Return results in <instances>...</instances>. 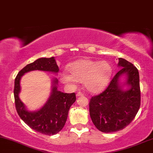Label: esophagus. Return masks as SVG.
Wrapping results in <instances>:
<instances>
[{
    "label": "esophagus",
    "instance_id": "34e87169",
    "mask_svg": "<svg viewBox=\"0 0 153 153\" xmlns=\"http://www.w3.org/2000/svg\"><path fill=\"white\" fill-rule=\"evenodd\" d=\"M76 96H77V97H82V96H84V94H83L82 92L79 91V92H77Z\"/></svg>",
    "mask_w": 153,
    "mask_h": 153
}]
</instances>
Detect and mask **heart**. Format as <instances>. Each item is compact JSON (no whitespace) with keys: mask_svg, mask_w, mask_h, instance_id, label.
<instances>
[{"mask_svg":"<svg viewBox=\"0 0 153 153\" xmlns=\"http://www.w3.org/2000/svg\"><path fill=\"white\" fill-rule=\"evenodd\" d=\"M71 75L63 73L61 80L64 84L74 86L76 82H83L88 91L96 93L103 89L110 80L112 68L106 61L97 62L91 59H82L69 66Z\"/></svg>","mask_w":153,"mask_h":153,"instance_id":"b5f03b06","label":"heart"}]
</instances>
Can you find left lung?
<instances>
[{
  "instance_id": "8db88e82",
  "label": "left lung",
  "mask_w": 153,
  "mask_h": 153,
  "mask_svg": "<svg viewBox=\"0 0 153 153\" xmlns=\"http://www.w3.org/2000/svg\"><path fill=\"white\" fill-rule=\"evenodd\" d=\"M121 69L116 74L106 88L94 96L89 101V114L92 122L103 133H114L125 128L135 118L140 106L139 72L127 60L119 58ZM127 75V84L131 88L123 91L118 84L119 77Z\"/></svg>"
}]
</instances>
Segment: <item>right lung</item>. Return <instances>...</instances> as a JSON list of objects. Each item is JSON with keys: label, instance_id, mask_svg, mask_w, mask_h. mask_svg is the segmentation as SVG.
Returning a JSON list of instances; mask_svg holds the SVG:
<instances>
[{"label": "right lung", "instance_id": "right-lung-1", "mask_svg": "<svg viewBox=\"0 0 153 153\" xmlns=\"http://www.w3.org/2000/svg\"><path fill=\"white\" fill-rule=\"evenodd\" d=\"M33 70L52 71L56 73L59 67L54 57L39 58L33 63L26 65L19 71L15 79L14 98L16 111L20 118L34 131L47 135H55L63 128L67 121L69 108L76 101V94H66L57 91L56 84L58 80L53 81L52 91L48 102L36 112H30L25 108L19 99L20 91V80L25 73Z\"/></svg>", "mask_w": 153, "mask_h": 153}]
</instances>
